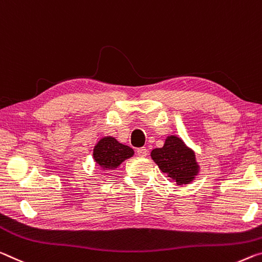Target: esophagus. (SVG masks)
<instances>
[{
	"label": "esophagus",
	"mask_w": 262,
	"mask_h": 262,
	"mask_svg": "<svg viewBox=\"0 0 262 262\" xmlns=\"http://www.w3.org/2000/svg\"><path fill=\"white\" fill-rule=\"evenodd\" d=\"M136 152H138V155L140 157H146L148 155V150L147 148H139L138 150H136Z\"/></svg>",
	"instance_id": "esophagus-1"
}]
</instances>
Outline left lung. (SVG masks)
Instances as JSON below:
<instances>
[{"label":"left lung","mask_w":262,"mask_h":262,"mask_svg":"<svg viewBox=\"0 0 262 262\" xmlns=\"http://www.w3.org/2000/svg\"><path fill=\"white\" fill-rule=\"evenodd\" d=\"M151 159L177 185L189 184L199 172V165L192 149L176 135L165 139L162 148L152 149Z\"/></svg>","instance_id":"obj_1"}]
</instances>
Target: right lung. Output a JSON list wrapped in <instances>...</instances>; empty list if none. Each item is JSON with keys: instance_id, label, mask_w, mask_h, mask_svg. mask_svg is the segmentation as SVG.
<instances>
[{"instance_id": "right-lung-1", "label": "right lung", "mask_w": 262, "mask_h": 262, "mask_svg": "<svg viewBox=\"0 0 262 262\" xmlns=\"http://www.w3.org/2000/svg\"><path fill=\"white\" fill-rule=\"evenodd\" d=\"M134 155V150L126 144L120 143L115 138L105 136L98 141L93 149V159L103 171L114 170L123 161Z\"/></svg>"}]
</instances>
